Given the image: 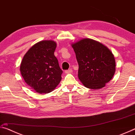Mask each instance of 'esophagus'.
<instances>
[{
  "label": "esophagus",
  "mask_w": 135,
  "mask_h": 135,
  "mask_svg": "<svg viewBox=\"0 0 135 135\" xmlns=\"http://www.w3.org/2000/svg\"><path fill=\"white\" fill-rule=\"evenodd\" d=\"M65 73H67V74H70V73H71L73 72V70L71 69H69V70H65Z\"/></svg>",
  "instance_id": "1"
}]
</instances>
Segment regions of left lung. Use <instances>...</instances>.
Listing matches in <instances>:
<instances>
[{"label":"left lung","mask_w":135,"mask_h":135,"mask_svg":"<svg viewBox=\"0 0 135 135\" xmlns=\"http://www.w3.org/2000/svg\"><path fill=\"white\" fill-rule=\"evenodd\" d=\"M71 46L79 64L80 81L91 89L104 88L115 71V59L110 50L90 38H83Z\"/></svg>","instance_id":"8db88e82"}]
</instances>
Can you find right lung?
Instances as JSON below:
<instances>
[{"mask_svg":"<svg viewBox=\"0 0 135 135\" xmlns=\"http://www.w3.org/2000/svg\"><path fill=\"white\" fill-rule=\"evenodd\" d=\"M56 47L54 41H40L27 52L20 65L25 82L41 94L52 92L62 79V70L54 55Z\"/></svg>","mask_w":135,"mask_h":135,"instance_id":"right-lung-1","label":"right lung"}]
</instances>
